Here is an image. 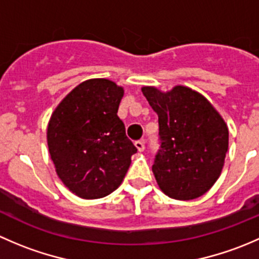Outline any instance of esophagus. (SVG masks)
<instances>
[{
	"mask_svg": "<svg viewBox=\"0 0 259 259\" xmlns=\"http://www.w3.org/2000/svg\"><path fill=\"white\" fill-rule=\"evenodd\" d=\"M135 148L138 149V151H144V140H138V142H135Z\"/></svg>",
	"mask_w": 259,
	"mask_h": 259,
	"instance_id": "esophagus-1",
	"label": "esophagus"
}]
</instances>
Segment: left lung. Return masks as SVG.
Returning a JSON list of instances; mask_svg holds the SVG:
<instances>
[{
	"mask_svg": "<svg viewBox=\"0 0 259 259\" xmlns=\"http://www.w3.org/2000/svg\"><path fill=\"white\" fill-rule=\"evenodd\" d=\"M142 91L159 117L161 145L151 168L159 188L173 199L202 197L224 166L226 121L205 96L188 86L169 91L143 86Z\"/></svg>",
	"mask_w": 259,
	"mask_h": 259,
	"instance_id": "obj_1",
	"label": "left lung"
}]
</instances>
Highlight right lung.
<instances>
[{
    "label": "right lung",
    "instance_id": "obj_1",
    "mask_svg": "<svg viewBox=\"0 0 259 259\" xmlns=\"http://www.w3.org/2000/svg\"><path fill=\"white\" fill-rule=\"evenodd\" d=\"M124 88L109 79H90L72 89L48 124V146L57 177L82 199L113 193L137 153L117 116Z\"/></svg>",
    "mask_w": 259,
    "mask_h": 259
}]
</instances>
